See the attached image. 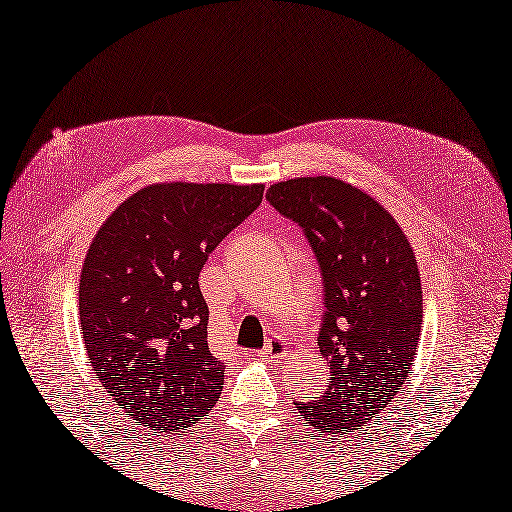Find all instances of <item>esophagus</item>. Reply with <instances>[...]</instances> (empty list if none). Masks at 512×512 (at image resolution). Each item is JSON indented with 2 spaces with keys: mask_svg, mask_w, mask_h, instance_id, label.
I'll use <instances>...</instances> for the list:
<instances>
[{
  "mask_svg": "<svg viewBox=\"0 0 512 512\" xmlns=\"http://www.w3.org/2000/svg\"><path fill=\"white\" fill-rule=\"evenodd\" d=\"M283 351V346L281 344H267L265 348H263V351L261 353H258V355H261L263 357V360H272V357H279V353Z\"/></svg>",
  "mask_w": 512,
  "mask_h": 512,
  "instance_id": "obj_1",
  "label": "esophagus"
}]
</instances>
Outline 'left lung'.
I'll return each instance as SVG.
<instances>
[{"label": "left lung", "mask_w": 512, "mask_h": 512, "mask_svg": "<svg viewBox=\"0 0 512 512\" xmlns=\"http://www.w3.org/2000/svg\"><path fill=\"white\" fill-rule=\"evenodd\" d=\"M267 200L303 229L324 281L317 344L333 378L319 398L294 405L319 434H362L407 382L423 333L414 249L375 197L342 179H288Z\"/></svg>", "instance_id": "1"}]
</instances>
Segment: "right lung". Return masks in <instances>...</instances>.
I'll use <instances>...</instances> for the list:
<instances>
[{"label": "right lung", "instance_id": "right-lung-1", "mask_svg": "<svg viewBox=\"0 0 512 512\" xmlns=\"http://www.w3.org/2000/svg\"><path fill=\"white\" fill-rule=\"evenodd\" d=\"M263 184H150L116 206L89 245L78 312L98 380L148 434L186 432L220 398L200 272L258 209Z\"/></svg>", "mask_w": 512, "mask_h": 512}]
</instances>
